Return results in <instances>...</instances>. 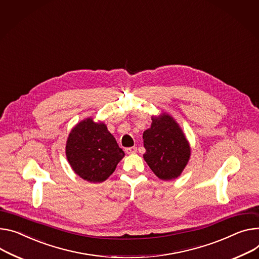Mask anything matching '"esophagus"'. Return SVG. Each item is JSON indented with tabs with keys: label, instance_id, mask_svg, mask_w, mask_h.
<instances>
[{
	"label": "esophagus",
	"instance_id": "1",
	"mask_svg": "<svg viewBox=\"0 0 259 259\" xmlns=\"http://www.w3.org/2000/svg\"><path fill=\"white\" fill-rule=\"evenodd\" d=\"M137 151V147H135V146H133V147H127V148H125V152L127 153V154H133V153H135Z\"/></svg>",
	"mask_w": 259,
	"mask_h": 259
}]
</instances>
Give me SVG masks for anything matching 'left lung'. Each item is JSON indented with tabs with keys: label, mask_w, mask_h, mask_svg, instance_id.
<instances>
[{
	"label": "left lung",
	"mask_w": 259,
	"mask_h": 259,
	"mask_svg": "<svg viewBox=\"0 0 259 259\" xmlns=\"http://www.w3.org/2000/svg\"><path fill=\"white\" fill-rule=\"evenodd\" d=\"M143 141L144 160L158 178L170 181L181 175L191 151L183 131L171 116L153 118L151 127L143 133Z\"/></svg>",
	"instance_id": "1"
}]
</instances>
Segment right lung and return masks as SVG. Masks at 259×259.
Listing matches in <instances>:
<instances>
[{"instance_id": "obj_1", "label": "right lung", "mask_w": 259, "mask_h": 259, "mask_svg": "<svg viewBox=\"0 0 259 259\" xmlns=\"http://www.w3.org/2000/svg\"><path fill=\"white\" fill-rule=\"evenodd\" d=\"M66 156L79 177L102 183L115 171L124 152L104 123H95L88 118L69 134Z\"/></svg>"}]
</instances>
